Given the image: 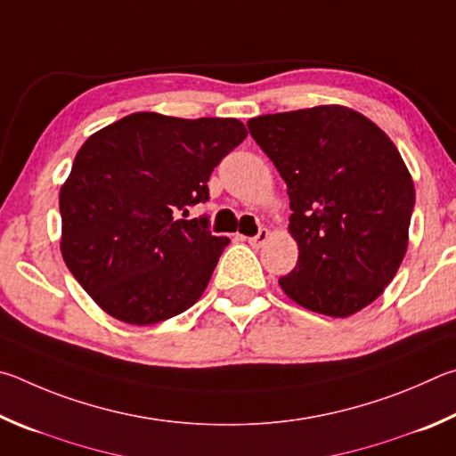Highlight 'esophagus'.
<instances>
[{
  "label": "esophagus",
  "instance_id": "34e87169",
  "mask_svg": "<svg viewBox=\"0 0 456 456\" xmlns=\"http://www.w3.org/2000/svg\"><path fill=\"white\" fill-rule=\"evenodd\" d=\"M268 238H270V230L262 228L256 236L248 238V244H250V246H254V248H260V246H265V244L268 242Z\"/></svg>",
  "mask_w": 456,
  "mask_h": 456
}]
</instances>
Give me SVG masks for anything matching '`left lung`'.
I'll list each match as a JSON object with an SVG mask.
<instances>
[{
    "instance_id": "8db88e82",
    "label": "left lung",
    "mask_w": 456,
    "mask_h": 456,
    "mask_svg": "<svg viewBox=\"0 0 456 456\" xmlns=\"http://www.w3.org/2000/svg\"><path fill=\"white\" fill-rule=\"evenodd\" d=\"M248 130L289 186L298 262L278 284L313 313L356 314L385 292L409 248L414 182L401 151L338 103L252 118Z\"/></svg>"
}]
</instances>
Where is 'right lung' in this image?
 Instances as JSON below:
<instances>
[{
	"label": "right lung",
	"instance_id": "add662e5",
	"mask_svg": "<svg viewBox=\"0 0 456 456\" xmlns=\"http://www.w3.org/2000/svg\"><path fill=\"white\" fill-rule=\"evenodd\" d=\"M246 135L236 118L135 111L84 142L60 190V250L103 313L148 326L202 297L230 238L180 214Z\"/></svg>",
	"mask_w": 456,
	"mask_h": 456
}]
</instances>
